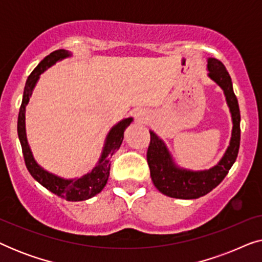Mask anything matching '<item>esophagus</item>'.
<instances>
[{
  "label": "esophagus",
  "mask_w": 262,
  "mask_h": 262,
  "mask_svg": "<svg viewBox=\"0 0 262 262\" xmlns=\"http://www.w3.org/2000/svg\"><path fill=\"white\" fill-rule=\"evenodd\" d=\"M136 117H137V118H141V117H143V114H142L141 112H138V113H136Z\"/></svg>",
  "instance_id": "1"
}]
</instances>
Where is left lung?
Listing matches in <instances>:
<instances>
[{
    "instance_id": "obj_1",
    "label": "left lung",
    "mask_w": 262,
    "mask_h": 262,
    "mask_svg": "<svg viewBox=\"0 0 262 262\" xmlns=\"http://www.w3.org/2000/svg\"><path fill=\"white\" fill-rule=\"evenodd\" d=\"M207 70L209 76L224 91L228 106L230 108L234 124L230 144L217 166L209 170L192 171L180 169L175 166L164 143L152 131L150 132V144L146 151V160L151 180L161 193L171 198L196 199L207 194L223 181L237 159L241 141V114L237 98L232 89L231 77L224 64L216 58H209L207 60Z\"/></svg>"
}]
</instances>
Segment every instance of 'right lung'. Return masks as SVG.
<instances>
[{"label":"right lung","mask_w":262,"mask_h":262,"mask_svg":"<svg viewBox=\"0 0 262 262\" xmlns=\"http://www.w3.org/2000/svg\"><path fill=\"white\" fill-rule=\"evenodd\" d=\"M70 53L66 50H56L46 56L40 63L38 64L37 68L32 71L30 76L26 81V85L24 89V98L21 102L19 118H17V135L21 143V148H23L24 160L26 164L28 171H30L32 177L37 180L39 184L48 188L49 191L55 193L60 198L69 200V202H81L92 198L95 194H98L105 187L110 177V168H111V157L114 152L119 149V146L123 142L124 131L132 121V118L121 120L118 123L116 126L112 127L110 134L107 135L105 146H103L101 159L99 163L93 168L91 173L83 175L82 178L74 179V180H66V179L58 178L49 171L42 169L39 164L35 162L32 152L28 146L27 138H26V130H25V111L30 98L33 92V88L37 83L39 75L44 73V70L53 66L58 60L69 57Z\"/></svg>","instance_id":"1"}]
</instances>
